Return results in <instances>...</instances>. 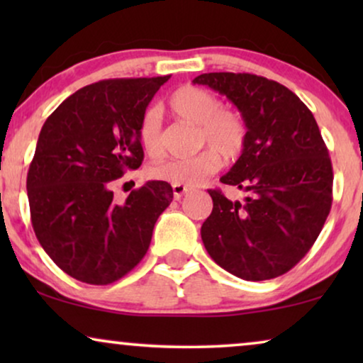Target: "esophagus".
Returning a JSON list of instances; mask_svg holds the SVG:
<instances>
[{
  "label": "esophagus",
  "instance_id": "1",
  "mask_svg": "<svg viewBox=\"0 0 363 363\" xmlns=\"http://www.w3.org/2000/svg\"><path fill=\"white\" fill-rule=\"evenodd\" d=\"M190 191V188L188 186H182V185H173V196H175V200H180L183 195H186V193Z\"/></svg>",
  "mask_w": 363,
  "mask_h": 363
}]
</instances>
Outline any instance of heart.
I'll return each mask as SVG.
<instances>
[{"instance_id": "1", "label": "heart", "mask_w": 363, "mask_h": 363, "mask_svg": "<svg viewBox=\"0 0 363 363\" xmlns=\"http://www.w3.org/2000/svg\"><path fill=\"white\" fill-rule=\"evenodd\" d=\"M172 116L196 127V148H205L188 158H170L150 167L153 180L182 186H196L215 173L221 160L231 163L246 147L247 127L236 108L223 107L221 99L206 89L185 86L172 94L168 101ZM138 140L150 157L163 150L162 121L157 108L143 112L138 123Z\"/></svg>"}]
</instances>
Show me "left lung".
<instances>
[{
	"instance_id": "8db88e82",
	"label": "left lung",
	"mask_w": 363,
	"mask_h": 363,
	"mask_svg": "<svg viewBox=\"0 0 363 363\" xmlns=\"http://www.w3.org/2000/svg\"><path fill=\"white\" fill-rule=\"evenodd\" d=\"M226 96L247 127L246 147L221 183L245 203L208 190L213 211L201 240L216 264L245 281L284 274L307 255L332 206V163L317 122L294 92L255 74L193 79Z\"/></svg>"
}]
</instances>
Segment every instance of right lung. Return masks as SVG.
I'll list each match as a JSON object with an SVG mask.
<instances>
[{"label":"right lung","mask_w":363,"mask_h":363,"mask_svg":"<svg viewBox=\"0 0 363 363\" xmlns=\"http://www.w3.org/2000/svg\"><path fill=\"white\" fill-rule=\"evenodd\" d=\"M170 76L111 79L69 96L44 122L28 172L38 241L74 279L106 286L132 271L173 200L167 182H147L125 203L113 180L142 165L138 123Z\"/></svg>","instance_id":"add662e5"}]
</instances>
